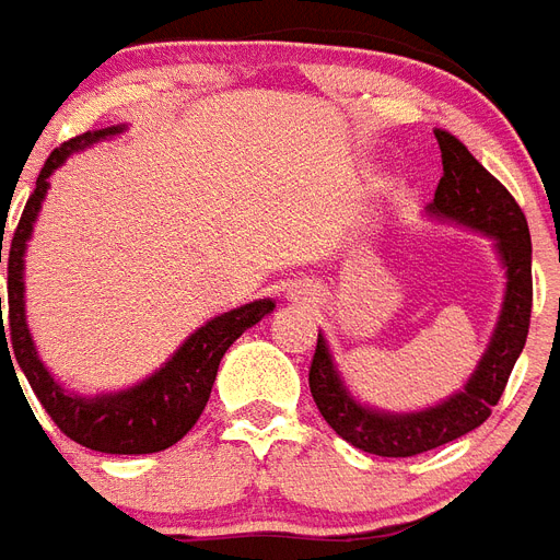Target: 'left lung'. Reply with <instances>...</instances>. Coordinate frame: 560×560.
Returning <instances> with one entry per match:
<instances>
[{
    "instance_id": "1",
    "label": "left lung",
    "mask_w": 560,
    "mask_h": 560,
    "mask_svg": "<svg viewBox=\"0 0 560 560\" xmlns=\"http://www.w3.org/2000/svg\"><path fill=\"white\" fill-rule=\"evenodd\" d=\"M433 132L442 151V180L428 205V217L492 240L508 279L504 302L490 343L466 385L436 407L418 412H388L359 404L343 383L329 341L323 332L317 335L308 371L314 404L338 436L376 457H416L480 428L499 404L513 364L523 353L532 320V234L525 213L457 136L445 130Z\"/></svg>"
}]
</instances>
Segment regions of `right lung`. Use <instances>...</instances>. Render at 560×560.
<instances>
[{
	"label": "right lung",
	"instance_id": "right-lung-1",
	"mask_svg": "<svg viewBox=\"0 0 560 560\" xmlns=\"http://www.w3.org/2000/svg\"><path fill=\"white\" fill-rule=\"evenodd\" d=\"M127 127L115 124L106 130H89L70 139L61 148L49 153V160L37 175L35 192L28 196L26 210L20 217V225L14 231L11 248H8V326L2 323L0 308V343L12 341L20 371L26 374L32 392L40 400V407L47 409L49 418L59 424L65 436L80 442L91 451L103 454H153V451L172 448L175 442L192 430L201 412L207 407V397L217 380L219 362L231 343L240 335L260 323L267 314H272L276 302L255 300L219 314L205 326H198L189 335L168 362H163L151 376H144L142 383L121 388V392H106V395H77L49 374L47 364L40 362L35 350L32 332L26 323V248L35 231L37 213L47 198L49 175L65 165L70 153H80L101 139H112ZM0 264H2V237H0ZM9 338H4V332ZM16 376V374H14Z\"/></svg>",
	"mask_w": 560,
	"mask_h": 560
}]
</instances>
